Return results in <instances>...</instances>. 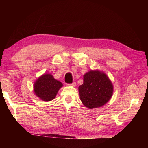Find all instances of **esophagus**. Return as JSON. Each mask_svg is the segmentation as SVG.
Segmentation results:
<instances>
[{
  "label": "esophagus",
  "mask_w": 148,
  "mask_h": 148,
  "mask_svg": "<svg viewBox=\"0 0 148 148\" xmlns=\"http://www.w3.org/2000/svg\"><path fill=\"white\" fill-rule=\"evenodd\" d=\"M67 85L72 86H76V82H73L72 83H69V84H67Z\"/></svg>",
  "instance_id": "obj_1"
}]
</instances>
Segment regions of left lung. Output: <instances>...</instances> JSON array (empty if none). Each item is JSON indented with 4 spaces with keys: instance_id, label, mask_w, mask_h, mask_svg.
<instances>
[{
    "instance_id": "8db88e82",
    "label": "left lung",
    "mask_w": 148,
    "mask_h": 148,
    "mask_svg": "<svg viewBox=\"0 0 148 148\" xmlns=\"http://www.w3.org/2000/svg\"><path fill=\"white\" fill-rule=\"evenodd\" d=\"M80 99L87 108H99L111 98L113 86L108 76L99 71H90L84 75L83 84L79 86Z\"/></svg>"
}]
</instances>
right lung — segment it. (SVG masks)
I'll return each instance as SVG.
<instances>
[{
	"label": "right lung",
	"mask_w": 148,
	"mask_h": 148,
	"mask_svg": "<svg viewBox=\"0 0 148 148\" xmlns=\"http://www.w3.org/2000/svg\"><path fill=\"white\" fill-rule=\"evenodd\" d=\"M63 84L54 79L49 74H44L39 77L34 85L36 95L44 101L48 102L55 98L59 89Z\"/></svg>",
	"instance_id": "add662e5"
}]
</instances>
